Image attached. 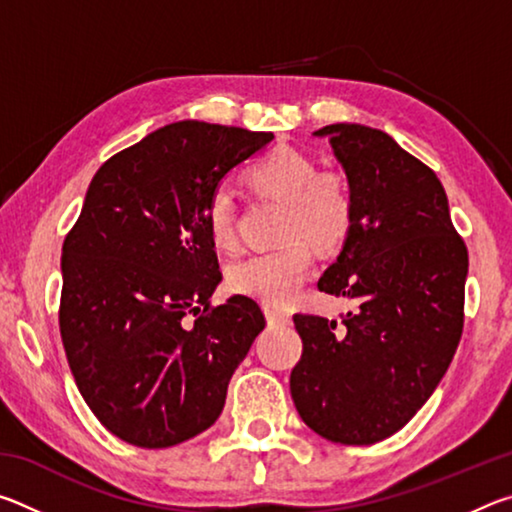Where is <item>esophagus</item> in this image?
Wrapping results in <instances>:
<instances>
[{
	"label": "esophagus",
	"instance_id": "34e87169",
	"mask_svg": "<svg viewBox=\"0 0 512 512\" xmlns=\"http://www.w3.org/2000/svg\"><path fill=\"white\" fill-rule=\"evenodd\" d=\"M264 311H266V320L271 325H289V320H291L289 311L277 309V307H266Z\"/></svg>",
	"mask_w": 512,
	"mask_h": 512
}]
</instances>
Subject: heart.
<instances>
[{
    "instance_id": "b5f03b06",
    "label": "heart",
    "mask_w": 512,
    "mask_h": 512,
    "mask_svg": "<svg viewBox=\"0 0 512 512\" xmlns=\"http://www.w3.org/2000/svg\"><path fill=\"white\" fill-rule=\"evenodd\" d=\"M257 194L287 203L282 214V246L255 253L228 268V287L239 296L284 307L298 296L316 262L311 239L320 246H339L354 219V198L341 171L320 169L307 153L280 146L246 171ZM205 225L219 248L237 246V212L225 189H214L205 203Z\"/></svg>"
}]
</instances>
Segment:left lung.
<instances>
[{
    "mask_svg": "<svg viewBox=\"0 0 512 512\" xmlns=\"http://www.w3.org/2000/svg\"><path fill=\"white\" fill-rule=\"evenodd\" d=\"M354 198V219L318 289L354 300L341 323L296 314L302 357L293 404L332 443L375 445L436 391L463 334L467 246L433 169L391 135L329 124Z\"/></svg>",
    "mask_w": 512,
    "mask_h": 512,
    "instance_id": "1",
    "label": "left lung"
}]
</instances>
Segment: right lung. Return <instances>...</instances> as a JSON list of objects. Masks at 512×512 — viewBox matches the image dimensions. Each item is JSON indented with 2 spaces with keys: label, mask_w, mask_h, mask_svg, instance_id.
<instances>
[{
  "label": "right lung",
  "mask_w": 512,
  "mask_h": 512,
  "mask_svg": "<svg viewBox=\"0 0 512 512\" xmlns=\"http://www.w3.org/2000/svg\"><path fill=\"white\" fill-rule=\"evenodd\" d=\"M271 140L178 121L94 173L63 241L58 325L83 400L124 443L162 449L212 427L266 327L253 298L212 305L221 271L205 203Z\"/></svg>",
  "instance_id": "1"
}]
</instances>
